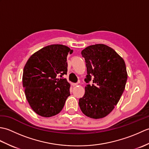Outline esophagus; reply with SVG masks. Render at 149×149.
<instances>
[{"label": "esophagus", "mask_w": 149, "mask_h": 149, "mask_svg": "<svg viewBox=\"0 0 149 149\" xmlns=\"http://www.w3.org/2000/svg\"><path fill=\"white\" fill-rule=\"evenodd\" d=\"M72 85L73 86H77V85H78V83H72Z\"/></svg>", "instance_id": "34e87169"}]
</instances>
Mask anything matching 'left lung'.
I'll return each instance as SVG.
<instances>
[{"label": "left lung", "instance_id": "8db88e82", "mask_svg": "<svg viewBox=\"0 0 149 149\" xmlns=\"http://www.w3.org/2000/svg\"><path fill=\"white\" fill-rule=\"evenodd\" d=\"M87 68L85 86L79 105L85 115L99 119L108 115L118 104L125 90L127 72L124 60L104 44H95L81 51Z\"/></svg>", "mask_w": 149, "mask_h": 149}]
</instances>
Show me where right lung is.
Here are the masks:
<instances>
[{"instance_id": "obj_1", "label": "right lung", "mask_w": 149, "mask_h": 149, "mask_svg": "<svg viewBox=\"0 0 149 149\" xmlns=\"http://www.w3.org/2000/svg\"><path fill=\"white\" fill-rule=\"evenodd\" d=\"M73 50L54 44L46 46L31 55L24 68L22 84L31 109L43 117L58 114L70 96V84L59 79L67 73L68 54Z\"/></svg>"}]
</instances>
